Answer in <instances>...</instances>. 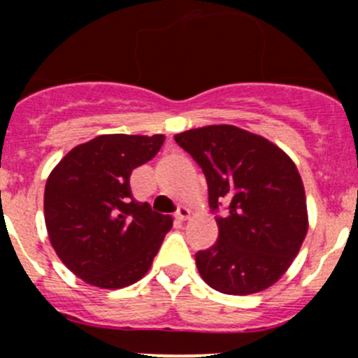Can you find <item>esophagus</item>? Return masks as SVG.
Segmentation results:
<instances>
[{
    "instance_id": "1",
    "label": "esophagus",
    "mask_w": 358,
    "mask_h": 358,
    "mask_svg": "<svg viewBox=\"0 0 358 358\" xmlns=\"http://www.w3.org/2000/svg\"><path fill=\"white\" fill-rule=\"evenodd\" d=\"M189 216H190L189 208H185V206H178V209H176V213H175V218L178 220V222H185Z\"/></svg>"
}]
</instances>
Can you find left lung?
I'll list each match as a JSON object with an SVG mask.
<instances>
[{"label": "left lung", "mask_w": 358, "mask_h": 358, "mask_svg": "<svg viewBox=\"0 0 358 358\" xmlns=\"http://www.w3.org/2000/svg\"><path fill=\"white\" fill-rule=\"evenodd\" d=\"M201 166L218 241L196 252L204 282L225 294H252L272 286L298 255L306 230L301 176L286 152L232 124L175 135ZM225 205L223 217L217 209Z\"/></svg>", "instance_id": "1"}]
</instances>
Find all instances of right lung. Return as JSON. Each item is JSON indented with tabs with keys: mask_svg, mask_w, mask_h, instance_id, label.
Wrapping results in <instances>:
<instances>
[{
	"mask_svg": "<svg viewBox=\"0 0 358 358\" xmlns=\"http://www.w3.org/2000/svg\"><path fill=\"white\" fill-rule=\"evenodd\" d=\"M162 142V135H100L74 147L50 173V243L85 282L121 289L149 272L173 222L133 199L129 175L156 156Z\"/></svg>",
	"mask_w": 358,
	"mask_h": 358,
	"instance_id": "1",
	"label": "right lung"
}]
</instances>
